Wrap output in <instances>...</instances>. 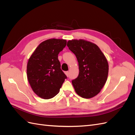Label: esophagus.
Returning <instances> with one entry per match:
<instances>
[{
  "instance_id": "esophagus-1",
  "label": "esophagus",
  "mask_w": 135,
  "mask_h": 135,
  "mask_svg": "<svg viewBox=\"0 0 135 135\" xmlns=\"http://www.w3.org/2000/svg\"><path fill=\"white\" fill-rule=\"evenodd\" d=\"M65 74L66 75V76H69V71H65Z\"/></svg>"
}]
</instances>
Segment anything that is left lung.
Returning <instances> with one entry per match:
<instances>
[{
  "label": "left lung",
  "mask_w": 135,
  "mask_h": 135,
  "mask_svg": "<svg viewBox=\"0 0 135 135\" xmlns=\"http://www.w3.org/2000/svg\"><path fill=\"white\" fill-rule=\"evenodd\" d=\"M67 46L79 65V75L72 80L75 92L84 99L95 96L107 80L109 65L105 56L96 44L84 40H69Z\"/></svg>",
  "instance_id": "8db88e82"
}]
</instances>
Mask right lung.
Segmentation results:
<instances>
[{
  "label": "right lung",
  "instance_id": "add662e5",
  "mask_svg": "<svg viewBox=\"0 0 135 135\" xmlns=\"http://www.w3.org/2000/svg\"><path fill=\"white\" fill-rule=\"evenodd\" d=\"M66 46V40H46L39 45L28 59V81L32 91L42 99H50L57 95L67 78L58 59L59 54Z\"/></svg>",
  "mask_w": 135,
  "mask_h": 135
}]
</instances>
